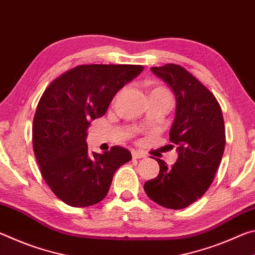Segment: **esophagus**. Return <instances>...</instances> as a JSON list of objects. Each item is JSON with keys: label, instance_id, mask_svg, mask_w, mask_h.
Wrapping results in <instances>:
<instances>
[{"label": "esophagus", "instance_id": "1", "mask_svg": "<svg viewBox=\"0 0 255 255\" xmlns=\"http://www.w3.org/2000/svg\"><path fill=\"white\" fill-rule=\"evenodd\" d=\"M132 158H144L145 157V154L140 153V152H132Z\"/></svg>", "mask_w": 255, "mask_h": 255}]
</instances>
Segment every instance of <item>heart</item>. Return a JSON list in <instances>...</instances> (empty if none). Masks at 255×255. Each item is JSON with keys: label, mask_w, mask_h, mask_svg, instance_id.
<instances>
[{"label": "heart", "mask_w": 255, "mask_h": 255, "mask_svg": "<svg viewBox=\"0 0 255 255\" xmlns=\"http://www.w3.org/2000/svg\"><path fill=\"white\" fill-rule=\"evenodd\" d=\"M147 92H148V96H150V94H157V93H167L163 88H159V86L155 85L153 83L147 84Z\"/></svg>", "instance_id": "obj_1"}]
</instances>
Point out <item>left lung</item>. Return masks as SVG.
Segmentation results:
<instances>
[{
	"label": "left lung",
	"instance_id": "8db88e82",
	"mask_svg": "<svg viewBox=\"0 0 255 255\" xmlns=\"http://www.w3.org/2000/svg\"><path fill=\"white\" fill-rule=\"evenodd\" d=\"M174 93L175 117L170 140L178 159L172 167L156 158L159 173L145 182L149 199L170 209L187 208L208 190L225 149V126L219 103L195 76L175 64L150 68Z\"/></svg>",
	"mask_w": 255,
	"mask_h": 255
}]
</instances>
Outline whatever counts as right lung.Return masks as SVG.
I'll list each match as a JSON object with an SVG mask.
<instances>
[{
	"instance_id": "1",
	"label": "right lung",
	"mask_w": 255,
	"mask_h": 255,
	"mask_svg": "<svg viewBox=\"0 0 255 255\" xmlns=\"http://www.w3.org/2000/svg\"><path fill=\"white\" fill-rule=\"evenodd\" d=\"M143 70L140 65H81L51 82L40 98L32 125L34 156L46 183L68 206L100 202L115 172L131 159L122 146L90 153L86 130Z\"/></svg>"
}]
</instances>
